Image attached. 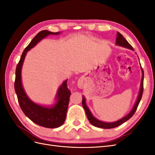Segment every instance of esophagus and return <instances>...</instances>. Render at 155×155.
I'll return each instance as SVG.
<instances>
[{
	"label": "esophagus",
	"instance_id": "esophagus-1",
	"mask_svg": "<svg viewBox=\"0 0 155 155\" xmlns=\"http://www.w3.org/2000/svg\"><path fill=\"white\" fill-rule=\"evenodd\" d=\"M79 88H82L81 83H79Z\"/></svg>",
	"mask_w": 155,
	"mask_h": 155
}]
</instances>
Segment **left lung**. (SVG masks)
I'll return each instance as SVG.
<instances>
[{
  "instance_id": "obj_1",
  "label": "left lung",
  "mask_w": 155,
  "mask_h": 155,
  "mask_svg": "<svg viewBox=\"0 0 155 155\" xmlns=\"http://www.w3.org/2000/svg\"><path fill=\"white\" fill-rule=\"evenodd\" d=\"M116 45L122 46V47H124V48H128V49H130L131 50L134 51V49L132 47V46H131L128 43L127 41L123 37V35L119 32H117V37H116ZM140 66H141V65H140ZM141 69H142V80H141V84H140V88L139 91V94H138V96L137 97V101H136L134 107H133L132 110L130 111L129 113L127 115L124 116V118L120 119L118 121H114V122L109 123V122H105V121H100L99 120H97V118H96L92 114L91 110H89L88 107H87V105L86 104V100H85V96H82V97H83L82 98V105L84 108V109H85V110L88 121H90V123L92 125L97 127L102 128V129L114 128V127H118L122 124H124V122H125L126 121L129 120L131 118V117L133 116L134 112H136V110H137V109L139 105V103H140V100H141V99H142L143 91V75H144V74H143V70L142 68V67H141Z\"/></svg>"
}]
</instances>
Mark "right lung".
Segmentation results:
<instances>
[{"label": "right lung", "mask_w": 155, "mask_h": 155, "mask_svg": "<svg viewBox=\"0 0 155 155\" xmlns=\"http://www.w3.org/2000/svg\"><path fill=\"white\" fill-rule=\"evenodd\" d=\"M59 34L60 32H51L48 30H43L39 32L23 51L15 70V81L14 87L18 104L22 112L33 122L46 128L59 127L64 124L66 119L69 98L71 94L67 88V79L58 88L55 96V104L52 106L46 107L35 104L27 96L22 87L21 71L27 51L34 48L39 42L46 37Z\"/></svg>", "instance_id": "right-lung-1"}]
</instances>
